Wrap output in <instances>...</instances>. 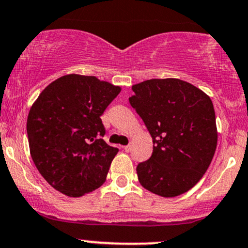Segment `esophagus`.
<instances>
[{
    "label": "esophagus",
    "mask_w": 248,
    "mask_h": 248,
    "mask_svg": "<svg viewBox=\"0 0 248 248\" xmlns=\"http://www.w3.org/2000/svg\"><path fill=\"white\" fill-rule=\"evenodd\" d=\"M124 152H127V153H129V152L132 151V146H130V145L124 146Z\"/></svg>",
    "instance_id": "34e87169"
}]
</instances>
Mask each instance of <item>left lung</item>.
Returning <instances> with one entry per match:
<instances>
[{"label":"left lung","instance_id":"8db88e82","mask_svg":"<svg viewBox=\"0 0 248 248\" xmlns=\"http://www.w3.org/2000/svg\"><path fill=\"white\" fill-rule=\"evenodd\" d=\"M129 103L153 139V153L140 162L141 186L165 198L184 194L211 165L217 143L211 97L179 78H152L132 87Z\"/></svg>","mask_w":248,"mask_h":248}]
</instances>
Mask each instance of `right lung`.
Returning <instances> with one entry per match:
<instances>
[{"instance_id": "add662e5", "label": "right lung", "mask_w": 248, "mask_h": 248, "mask_svg": "<svg viewBox=\"0 0 248 248\" xmlns=\"http://www.w3.org/2000/svg\"><path fill=\"white\" fill-rule=\"evenodd\" d=\"M121 88L95 76L69 74L48 84L27 120L31 159L53 188L78 198L99 188L119 149L101 139L100 116Z\"/></svg>"}]
</instances>
